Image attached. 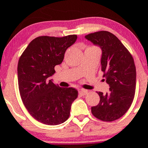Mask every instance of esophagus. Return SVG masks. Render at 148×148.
<instances>
[{
  "instance_id": "obj_1",
  "label": "esophagus",
  "mask_w": 148,
  "mask_h": 148,
  "mask_svg": "<svg viewBox=\"0 0 148 148\" xmlns=\"http://www.w3.org/2000/svg\"><path fill=\"white\" fill-rule=\"evenodd\" d=\"M88 91L86 90H79V93L80 95H82V96H84V95H86L87 94H88Z\"/></svg>"
}]
</instances>
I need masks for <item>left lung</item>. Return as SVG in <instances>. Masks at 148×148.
<instances>
[{"label":"left lung","instance_id":"1","mask_svg":"<svg viewBox=\"0 0 148 148\" xmlns=\"http://www.w3.org/2000/svg\"><path fill=\"white\" fill-rule=\"evenodd\" d=\"M85 38L102 50V71L110 86L106 94L98 92L100 102L92 107V113L100 120L115 121L126 113L134 98L136 87L134 60L118 38L110 32H96Z\"/></svg>","mask_w":148,"mask_h":148}]
</instances>
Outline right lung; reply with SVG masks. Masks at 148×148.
<instances>
[{"instance_id":"right-lung-1","label":"right lung","mask_w":148,"mask_h":148,"mask_svg":"<svg viewBox=\"0 0 148 148\" xmlns=\"http://www.w3.org/2000/svg\"><path fill=\"white\" fill-rule=\"evenodd\" d=\"M77 38L76 35L40 36L30 42L19 58L17 77L22 101L29 114L45 125H57L67 120L72 103L77 98L76 89L60 88L48 80Z\"/></svg>"}]
</instances>
